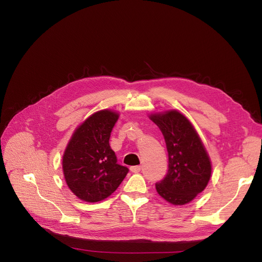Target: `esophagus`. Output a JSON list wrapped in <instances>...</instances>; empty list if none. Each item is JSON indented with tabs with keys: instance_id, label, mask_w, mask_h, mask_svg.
<instances>
[{
	"instance_id": "obj_1",
	"label": "esophagus",
	"mask_w": 262,
	"mask_h": 262,
	"mask_svg": "<svg viewBox=\"0 0 262 262\" xmlns=\"http://www.w3.org/2000/svg\"><path fill=\"white\" fill-rule=\"evenodd\" d=\"M130 170H131L132 172H134V173L140 172V170H141V166H132V167H130Z\"/></svg>"
}]
</instances>
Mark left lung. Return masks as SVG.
Wrapping results in <instances>:
<instances>
[{"label": "left lung", "mask_w": 262, "mask_h": 262, "mask_svg": "<svg viewBox=\"0 0 262 262\" xmlns=\"http://www.w3.org/2000/svg\"><path fill=\"white\" fill-rule=\"evenodd\" d=\"M149 118L161 129L168 152V171L156 182V191L173 205L189 203L208 185L210 157L191 122L177 110Z\"/></svg>", "instance_id": "left-lung-1"}]
</instances>
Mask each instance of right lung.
<instances>
[{
    "mask_svg": "<svg viewBox=\"0 0 262 262\" xmlns=\"http://www.w3.org/2000/svg\"><path fill=\"white\" fill-rule=\"evenodd\" d=\"M119 115L112 110L95 113L78 126L62 158L67 185L86 202L106 199L120 186L129 169L117 163L109 145Z\"/></svg>",
    "mask_w": 262,
    "mask_h": 262,
    "instance_id": "obj_1",
    "label": "right lung"
}]
</instances>
